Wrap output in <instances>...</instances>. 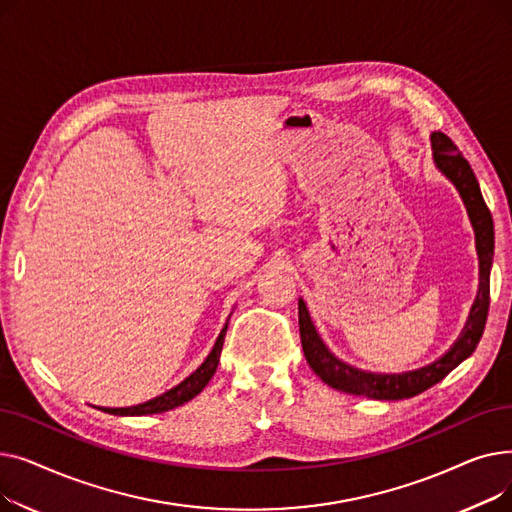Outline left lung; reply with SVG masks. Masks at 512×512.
<instances>
[{"label":"left lung","mask_w":512,"mask_h":512,"mask_svg":"<svg viewBox=\"0 0 512 512\" xmlns=\"http://www.w3.org/2000/svg\"><path fill=\"white\" fill-rule=\"evenodd\" d=\"M432 147L438 170L459 188L475 230V245L479 255V292L471 309L469 321L461 338L456 340L450 351L436 363L407 373H367L338 361L328 351L326 344L321 342L311 324L305 303L299 299V330L305 359L319 378L336 390L375 400H400L417 396L427 388L442 382L456 365H461L475 351V346L481 340L483 328H486L490 311V267L494 257L492 213L486 201H483L477 178L469 166V161L459 151V147H456L444 132L432 134Z\"/></svg>","instance_id":"1"}]
</instances>
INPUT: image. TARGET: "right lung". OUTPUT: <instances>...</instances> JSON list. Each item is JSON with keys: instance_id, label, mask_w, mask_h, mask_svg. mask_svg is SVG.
Instances as JSON below:
<instances>
[{"instance_id": "right-lung-1", "label": "right lung", "mask_w": 512, "mask_h": 512, "mask_svg": "<svg viewBox=\"0 0 512 512\" xmlns=\"http://www.w3.org/2000/svg\"><path fill=\"white\" fill-rule=\"evenodd\" d=\"M226 330H228V324L222 328L218 340H215V344H213V351H211L209 357L201 363V367H199L195 373L188 375V378H186L184 382H180L176 388L168 390L166 394H161V396H157V398H153V400H147V402H143V405H137V407H126V409H101V411L110 413V415H130V417H132V415H153V413H164V411L176 409V407L184 405V402L195 398V396L207 386V382L213 378L215 369H218Z\"/></svg>"}]
</instances>
